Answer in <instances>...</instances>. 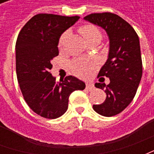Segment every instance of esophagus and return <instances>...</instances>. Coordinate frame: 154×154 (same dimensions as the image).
<instances>
[{
  "mask_svg": "<svg viewBox=\"0 0 154 154\" xmlns=\"http://www.w3.org/2000/svg\"><path fill=\"white\" fill-rule=\"evenodd\" d=\"M94 88V86L92 85L91 83H87V86H86V89H87V91H91L93 90Z\"/></svg>",
  "mask_w": 154,
  "mask_h": 154,
  "instance_id": "esophagus-1",
  "label": "esophagus"
}]
</instances>
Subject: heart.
<instances>
[{
	"label": "heart",
	"mask_w": 154,
	"mask_h": 154,
	"mask_svg": "<svg viewBox=\"0 0 154 154\" xmlns=\"http://www.w3.org/2000/svg\"><path fill=\"white\" fill-rule=\"evenodd\" d=\"M80 32L82 33V35H83L88 44L93 41L100 42L102 38V34L100 30L94 25H85L82 26L80 28ZM67 35V32H65L61 35L59 41H58L59 47L63 46ZM70 67L72 71L75 74H77V76L86 77L90 72L91 70L94 68V65L91 62L85 60L83 58H75L71 62Z\"/></svg>",
	"instance_id": "b5f03b06"
}]
</instances>
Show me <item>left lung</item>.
<instances>
[{"label": "left lung", "mask_w": 154, "mask_h": 154, "mask_svg": "<svg viewBox=\"0 0 154 154\" xmlns=\"http://www.w3.org/2000/svg\"><path fill=\"white\" fill-rule=\"evenodd\" d=\"M86 20L102 27L110 38V52L106 63L98 73L110 78V83H96L106 93L100 105H93L94 110L101 116L118 115L132 101L143 74L139 36L129 23L119 15L110 13H93Z\"/></svg>", "instance_id": "8db88e82"}]
</instances>
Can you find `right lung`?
<instances>
[{
	"mask_svg": "<svg viewBox=\"0 0 154 154\" xmlns=\"http://www.w3.org/2000/svg\"><path fill=\"white\" fill-rule=\"evenodd\" d=\"M79 16L38 14L19 33L15 44L16 74L23 97L35 113L56 119L67 110L72 92L84 90L83 82L72 76L56 82L51 60L58 55V40Z\"/></svg>",
	"mask_w": 154,
	"mask_h": 154,
	"instance_id": "right-lung-1",
	"label": "right lung"
}]
</instances>
